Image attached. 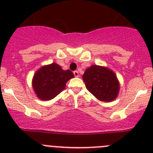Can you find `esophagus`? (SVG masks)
I'll return each instance as SVG.
<instances>
[{"mask_svg": "<svg viewBox=\"0 0 153 153\" xmlns=\"http://www.w3.org/2000/svg\"><path fill=\"white\" fill-rule=\"evenodd\" d=\"M73 74L75 75V77H79V73H78V71H74Z\"/></svg>", "mask_w": 153, "mask_h": 153, "instance_id": "obj_1", "label": "esophagus"}]
</instances>
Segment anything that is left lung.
<instances>
[{"label":"left lung","instance_id":"left-lung-1","mask_svg":"<svg viewBox=\"0 0 153 153\" xmlns=\"http://www.w3.org/2000/svg\"><path fill=\"white\" fill-rule=\"evenodd\" d=\"M82 78L88 91L99 101L111 102L118 97L120 84L112 69L92 65L86 69Z\"/></svg>","mask_w":153,"mask_h":153}]
</instances>
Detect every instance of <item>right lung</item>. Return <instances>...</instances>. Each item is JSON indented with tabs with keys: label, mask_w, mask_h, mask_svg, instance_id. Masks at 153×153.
<instances>
[{
	"label": "right lung",
	"mask_w": 153,
	"mask_h": 153,
	"mask_svg": "<svg viewBox=\"0 0 153 153\" xmlns=\"http://www.w3.org/2000/svg\"><path fill=\"white\" fill-rule=\"evenodd\" d=\"M73 78V73L69 69L64 70L56 63H52L43 66L35 72L32 85L39 99L49 101L61 93L67 81Z\"/></svg>",
	"instance_id": "obj_1"
}]
</instances>
